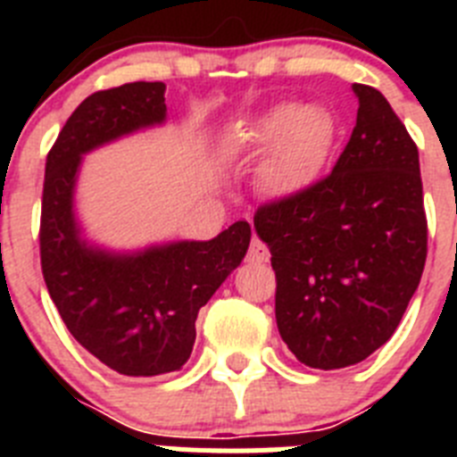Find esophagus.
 Instances as JSON below:
<instances>
[{
	"instance_id": "1",
	"label": "esophagus",
	"mask_w": 457,
	"mask_h": 457,
	"mask_svg": "<svg viewBox=\"0 0 457 457\" xmlns=\"http://www.w3.org/2000/svg\"><path fill=\"white\" fill-rule=\"evenodd\" d=\"M247 261L249 263H268L270 261L268 245H265L263 240H258V237H252V242H249Z\"/></svg>"
}]
</instances>
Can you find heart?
I'll use <instances>...</instances> for the list:
<instances>
[{
  "label": "heart",
  "instance_id": "heart-1",
  "mask_svg": "<svg viewBox=\"0 0 457 457\" xmlns=\"http://www.w3.org/2000/svg\"><path fill=\"white\" fill-rule=\"evenodd\" d=\"M332 137V116L322 107L278 103L237 123L226 135V151L253 155L272 144L261 167V183L272 194H290L320 171Z\"/></svg>",
  "mask_w": 457,
  "mask_h": 457
}]
</instances>
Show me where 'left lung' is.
I'll list each match as a JSON object with an SVG mask.
<instances>
[{"label": "left lung", "mask_w": 457, "mask_h": 457, "mask_svg": "<svg viewBox=\"0 0 457 457\" xmlns=\"http://www.w3.org/2000/svg\"><path fill=\"white\" fill-rule=\"evenodd\" d=\"M357 125L332 173L265 204L278 334L311 369H345L385 345L421 281L428 221L419 151L378 88L354 84Z\"/></svg>", "instance_id": "1"}]
</instances>
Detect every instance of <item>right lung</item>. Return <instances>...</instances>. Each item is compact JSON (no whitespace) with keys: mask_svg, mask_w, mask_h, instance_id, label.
I'll use <instances>...</instances> for the list:
<instances>
[{"mask_svg":"<svg viewBox=\"0 0 457 457\" xmlns=\"http://www.w3.org/2000/svg\"><path fill=\"white\" fill-rule=\"evenodd\" d=\"M162 82L88 96L47 153L40 210V268L68 332L104 366L130 378L179 370L192 354L196 316L242 263L252 228L236 221L212 240L116 253L88 245L75 220L82 155L164 123Z\"/></svg>","mask_w":457,"mask_h":457,"instance_id":"right-lung-1","label":"right lung"}]
</instances>
